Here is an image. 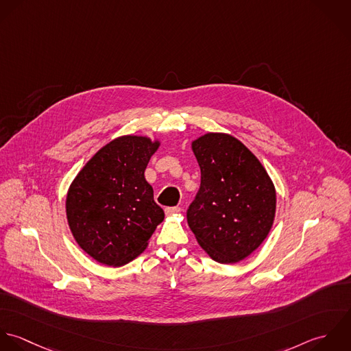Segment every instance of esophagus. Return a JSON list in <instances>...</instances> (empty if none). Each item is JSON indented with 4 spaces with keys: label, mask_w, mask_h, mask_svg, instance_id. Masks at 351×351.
Listing matches in <instances>:
<instances>
[{
    "label": "esophagus",
    "mask_w": 351,
    "mask_h": 351,
    "mask_svg": "<svg viewBox=\"0 0 351 351\" xmlns=\"http://www.w3.org/2000/svg\"><path fill=\"white\" fill-rule=\"evenodd\" d=\"M165 214L167 215H172V214H176V213H179L180 211V208H178V206H175V208H165Z\"/></svg>",
    "instance_id": "esophagus-1"
}]
</instances>
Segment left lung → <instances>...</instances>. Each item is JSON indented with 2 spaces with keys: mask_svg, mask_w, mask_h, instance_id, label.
Wrapping results in <instances>:
<instances>
[{
  "mask_svg": "<svg viewBox=\"0 0 351 351\" xmlns=\"http://www.w3.org/2000/svg\"><path fill=\"white\" fill-rule=\"evenodd\" d=\"M201 186L187 209L199 245L218 263H236L267 237L276 215V189L261 161L229 134L193 142Z\"/></svg>",
  "mask_w": 351,
  "mask_h": 351,
  "instance_id": "8db88e82",
  "label": "left lung"
}]
</instances>
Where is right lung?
Listing matches in <instances>:
<instances>
[{
	"mask_svg": "<svg viewBox=\"0 0 351 351\" xmlns=\"http://www.w3.org/2000/svg\"><path fill=\"white\" fill-rule=\"evenodd\" d=\"M158 145L146 137H119L103 146L73 180L68 222L78 245L95 261L126 265L146 248L164 219L143 175Z\"/></svg>",
	"mask_w": 351,
	"mask_h": 351,
	"instance_id": "right-lung-1",
	"label": "right lung"
}]
</instances>
